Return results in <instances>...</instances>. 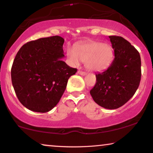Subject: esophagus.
Returning a JSON list of instances; mask_svg holds the SVG:
<instances>
[{
  "mask_svg": "<svg viewBox=\"0 0 153 153\" xmlns=\"http://www.w3.org/2000/svg\"><path fill=\"white\" fill-rule=\"evenodd\" d=\"M78 74L81 75V76H85V75H86V72H82V71H81V70H79L78 71Z\"/></svg>",
  "mask_w": 153,
  "mask_h": 153,
  "instance_id": "esophagus-1",
  "label": "esophagus"
}]
</instances>
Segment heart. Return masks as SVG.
<instances>
[{"label": "heart", "instance_id": "1", "mask_svg": "<svg viewBox=\"0 0 153 153\" xmlns=\"http://www.w3.org/2000/svg\"><path fill=\"white\" fill-rule=\"evenodd\" d=\"M67 56L73 65H78L80 60L85 62V67L92 72H102L111 65L114 52L111 46L100 42H89L75 47L68 48Z\"/></svg>", "mask_w": 153, "mask_h": 153}]
</instances>
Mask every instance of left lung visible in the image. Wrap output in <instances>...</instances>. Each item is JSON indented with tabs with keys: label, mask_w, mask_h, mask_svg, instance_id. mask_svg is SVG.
<instances>
[{
	"label": "left lung",
	"mask_w": 153,
	"mask_h": 153,
	"mask_svg": "<svg viewBox=\"0 0 153 153\" xmlns=\"http://www.w3.org/2000/svg\"><path fill=\"white\" fill-rule=\"evenodd\" d=\"M115 58L107 70L95 74L90 93L102 107L116 109L128 102L139 88L141 76L139 51L122 37L108 36Z\"/></svg>",
	"instance_id": "obj_1"
}]
</instances>
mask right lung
<instances>
[{
  "mask_svg": "<svg viewBox=\"0 0 153 153\" xmlns=\"http://www.w3.org/2000/svg\"><path fill=\"white\" fill-rule=\"evenodd\" d=\"M64 39L44 37L23 45L11 70L16 97L28 109L46 113L60 101L69 78L77 70L62 61Z\"/></svg>",
  "mask_w": 153,
  "mask_h": 153,
  "instance_id": "add662e5",
  "label": "right lung"
}]
</instances>
